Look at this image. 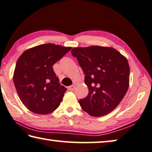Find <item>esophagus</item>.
<instances>
[{
    "instance_id": "1",
    "label": "esophagus",
    "mask_w": 152,
    "mask_h": 152,
    "mask_svg": "<svg viewBox=\"0 0 152 152\" xmlns=\"http://www.w3.org/2000/svg\"><path fill=\"white\" fill-rule=\"evenodd\" d=\"M74 88H75V86H74V85H71V86H69V87H68V89L70 91H73L74 90Z\"/></svg>"
}]
</instances>
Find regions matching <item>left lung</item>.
Wrapping results in <instances>:
<instances>
[{
    "label": "left lung",
    "mask_w": 152,
    "mask_h": 152,
    "mask_svg": "<svg viewBox=\"0 0 152 152\" xmlns=\"http://www.w3.org/2000/svg\"><path fill=\"white\" fill-rule=\"evenodd\" d=\"M72 55L78 59L85 74L88 88L79 100L82 109L100 117L114 110L126 95L129 86L130 67L126 58L112 47H76Z\"/></svg>",
    "instance_id": "1"
}]
</instances>
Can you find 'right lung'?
Wrapping results in <instances>:
<instances>
[{"label": "right lung", "instance_id": "add662e5", "mask_svg": "<svg viewBox=\"0 0 152 152\" xmlns=\"http://www.w3.org/2000/svg\"><path fill=\"white\" fill-rule=\"evenodd\" d=\"M71 47L48 43L24 51L16 63L13 83L23 104L35 114H48L59 106L67 90L53 66Z\"/></svg>", "mask_w": 152, "mask_h": 152}]
</instances>
